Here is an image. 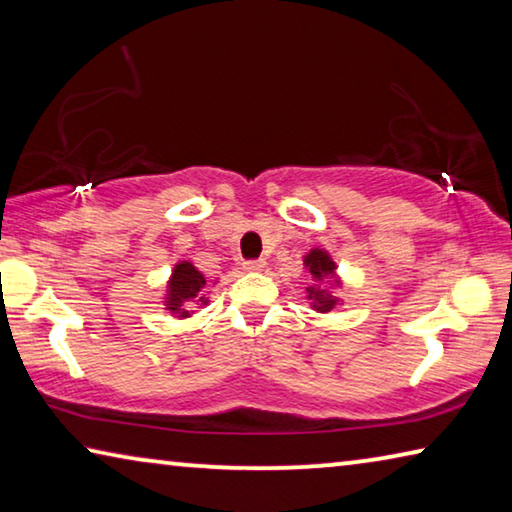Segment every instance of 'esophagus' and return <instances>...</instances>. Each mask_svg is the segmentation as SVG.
Listing matches in <instances>:
<instances>
[{
	"label": "esophagus",
	"instance_id": "esophagus-1",
	"mask_svg": "<svg viewBox=\"0 0 512 512\" xmlns=\"http://www.w3.org/2000/svg\"><path fill=\"white\" fill-rule=\"evenodd\" d=\"M264 262L262 259H250V262H244V271H248V273H259V271H264Z\"/></svg>",
	"mask_w": 512,
	"mask_h": 512
}]
</instances>
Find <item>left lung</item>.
I'll return each instance as SVG.
<instances>
[{
    "label": "left lung",
    "mask_w": 512,
    "mask_h": 512,
    "mask_svg": "<svg viewBox=\"0 0 512 512\" xmlns=\"http://www.w3.org/2000/svg\"><path fill=\"white\" fill-rule=\"evenodd\" d=\"M305 268L311 275V282L307 287V298L311 300V309L327 314L334 307L341 305V298H336L332 287H341V277L336 275V262L332 255L323 248H311L305 255Z\"/></svg>",
    "instance_id": "left-lung-1"
}]
</instances>
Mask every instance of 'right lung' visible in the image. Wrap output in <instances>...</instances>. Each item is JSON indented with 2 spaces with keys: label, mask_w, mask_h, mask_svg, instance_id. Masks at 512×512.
Listing matches in <instances>:
<instances>
[{
  "label": "right lung",
  "mask_w": 512,
  "mask_h": 512,
  "mask_svg": "<svg viewBox=\"0 0 512 512\" xmlns=\"http://www.w3.org/2000/svg\"><path fill=\"white\" fill-rule=\"evenodd\" d=\"M205 275L198 271L192 262H178L173 266L171 277L167 282V293H164V309L169 311L173 318H189L194 314V305H207L203 296L205 289Z\"/></svg>",
  "instance_id": "right-lung-1"
}]
</instances>
